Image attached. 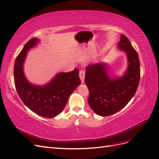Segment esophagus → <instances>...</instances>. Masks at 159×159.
<instances>
[{
    "mask_svg": "<svg viewBox=\"0 0 159 159\" xmlns=\"http://www.w3.org/2000/svg\"><path fill=\"white\" fill-rule=\"evenodd\" d=\"M80 78L81 79V83H84V80H85V72L84 70H80L79 72Z\"/></svg>",
    "mask_w": 159,
    "mask_h": 159,
    "instance_id": "obj_1",
    "label": "esophagus"
}]
</instances>
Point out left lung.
<instances>
[{
  "label": "left lung",
  "instance_id": "8db88e82",
  "mask_svg": "<svg viewBox=\"0 0 159 159\" xmlns=\"http://www.w3.org/2000/svg\"><path fill=\"white\" fill-rule=\"evenodd\" d=\"M119 49L126 53L128 69L123 77L113 79L102 63L86 67L85 83L89 91L88 103L95 113L108 116L119 111L134 96L140 80L138 55L129 39L121 34Z\"/></svg>",
  "mask_w": 159,
  "mask_h": 159
}]
</instances>
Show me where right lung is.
<instances>
[{"mask_svg":"<svg viewBox=\"0 0 159 159\" xmlns=\"http://www.w3.org/2000/svg\"><path fill=\"white\" fill-rule=\"evenodd\" d=\"M39 40L32 39L24 46L16 59L14 78L19 97L29 108L40 116L52 118L62 111L68 98L81 83L79 70L58 74L43 87L30 84L23 72V62L27 51L36 46Z\"/></svg>","mask_w":159,"mask_h":159,"instance_id":"1","label":"right lung"}]
</instances>
